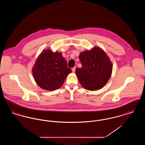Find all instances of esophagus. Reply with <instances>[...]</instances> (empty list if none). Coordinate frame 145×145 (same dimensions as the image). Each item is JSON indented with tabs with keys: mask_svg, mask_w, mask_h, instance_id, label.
<instances>
[{
	"mask_svg": "<svg viewBox=\"0 0 145 145\" xmlns=\"http://www.w3.org/2000/svg\"><path fill=\"white\" fill-rule=\"evenodd\" d=\"M76 67H74L73 68H72V72H75V71H76Z\"/></svg>",
	"mask_w": 145,
	"mask_h": 145,
	"instance_id": "1",
	"label": "esophagus"
}]
</instances>
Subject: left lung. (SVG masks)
<instances>
[{
    "mask_svg": "<svg viewBox=\"0 0 145 145\" xmlns=\"http://www.w3.org/2000/svg\"><path fill=\"white\" fill-rule=\"evenodd\" d=\"M79 58L82 68L76 69V76L84 88L95 91L102 88L109 80L112 65L103 49L94 47L82 52Z\"/></svg>",
    "mask_w": 145,
    "mask_h": 145,
    "instance_id": "1",
    "label": "left lung"
}]
</instances>
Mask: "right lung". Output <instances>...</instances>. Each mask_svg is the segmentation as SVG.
Wrapping results in <instances>:
<instances>
[{
  "instance_id": "1",
  "label": "right lung",
  "mask_w": 145,
  "mask_h": 145,
  "mask_svg": "<svg viewBox=\"0 0 145 145\" xmlns=\"http://www.w3.org/2000/svg\"><path fill=\"white\" fill-rule=\"evenodd\" d=\"M32 72L36 83L41 88L54 91L62 86L72 70L67 67L61 53L47 49L37 57Z\"/></svg>"
}]
</instances>
